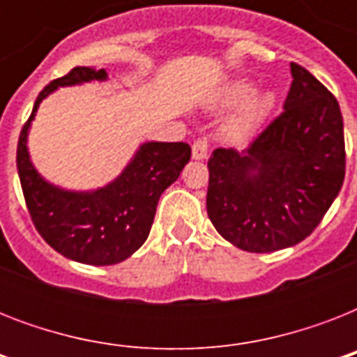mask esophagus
I'll list each match as a JSON object with an SVG mask.
<instances>
[{
	"mask_svg": "<svg viewBox=\"0 0 357 357\" xmlns=\"http://www.w3.org/2000/svg\"><path fill=\"white\" fill-rule=\"evenodd\" d=\"M207 151H209V142H207V139L195 140V144H192V159H196V161L206 159Z\"/></svg>",
	"mask_w": 357,
	"mask_h": 357,
	"instance_id": "esophagus-1",
	"label": "esophagus"
}]
</instances>
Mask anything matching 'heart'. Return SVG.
<instances>
[{"mask_svg":"<svg viewBox=\"0 0 357 357\" xmlns=\"http://www.w3.org/2000/svg\"><path fill=\"white\" fill-rule=\"evenodd\" d=\"M255 86L248 79H235L220 89L217 103L224 109L237 107L235 114L226 123V133L229 139L244 142L248 140L259 123L271 111L274 96L271 92H254Z\"/></svg>","mask_w":357,"mask_h":357,"instance_id":"1","label":"heart"}]
</instances>
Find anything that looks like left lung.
I'll return each mask as SVG.
<instances>
[{"label":"left lung","mask_w":357,"mask_h":357,"mask_svg":"<svg viewBox=\"0 0 357 357\" xmlns=\"http://www.w3.org/2000/svg\"><path fill=\"white\" fill-rule=\"evenodd\" d=\"M283 111L243 151L209 157L207 215L226 241L266 254L304 241L344 179L343 116L337 100L300 64Z\"/></svg>","instance_id":"8db88e82"}]
</instances>
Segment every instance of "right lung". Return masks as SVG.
<instances>
[{
	"label": "right lung",
	"mask_w": 357,
	"mask_h": 357,
	"mask_svg": "<svg viewBox=\"0 0 357 357\" xmlns=\"http://www.w3.org/2000/svg\"><path fill=\"white\" fill-rule=\"evenodd\" d=\"M105 70L75 66L38 94L18 140L16 167L31 220L53 250L68 259L103 266L128 259L144 244L157 202L190 159L187 142H142L119 178L94 190H68L44 179L31 161L27 135L44 98L59 86L107 81Z\"/></svg>",
	"instance_id": "1"
}]
</instances>
